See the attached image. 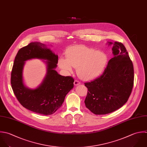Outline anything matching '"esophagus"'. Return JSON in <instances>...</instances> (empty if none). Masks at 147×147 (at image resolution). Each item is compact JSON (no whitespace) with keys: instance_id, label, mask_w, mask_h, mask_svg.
<instances>
[{"instance_id":"obj_1","label":"esophagus","mask_w":147,"mask_h":147,"mask_svg":"<svg viewBox=\"0 0 147 147\" xmlns=\"http://www.w3.org/2000/svg\"><path fill=\"white\" fill-rule=\"evenodd\" d=\"M80 82H79V81H77V80H75L74 81V86H77V85H80Z\"/></svg>"}]
</instances>
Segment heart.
I'll list each match as a JSON object with an SVG mask.
<instances>
[{
    "label": "heart",
    "instance_id": "1",
    "mask_svg": "<svg viewBox=\"0 0 147 147\" xmlns=\"http://www.w3.org/2000/svg\"><path fill=\"white\" fill-rule=\"evenodd\" d=\"M67 59H58L59 67L67 73L77 68V74L82 80L91 81L104 71L108 61L105 53L83 45L69 47L66 53Z\"/></svg>",
    "mask_w": 147,
    "mask_h": 147
}]
</instances>
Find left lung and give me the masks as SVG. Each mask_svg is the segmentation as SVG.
<instances>
[{
  "label": "left lung",
  "instance_id": "8db88e82",
  "mask_svg": "<svg viewBox=\"0 0 147 147\" xmlns=\"http://www.w3.org/2000/svg\"><path fill=\"white\" fill-rule=\"evenodd\" d=\"M108 44L113 45V57L101 76L85 84L88 89L85 106L95 115L110 113L122 107L134 86V66L126 48L117 42H108Z\"/></svg>",
  "mask_w": 147,
  "mask_h": 147
}]
</instances>
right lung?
<instances>
[{"label":"right lung","mask_w":147,"mask_h":147,"mask_svg":"<svg viewBox=\"0 0 147 147\" xmlns=\"http://www.w3.org/2000/svg\"><path fill=\"white\" fill-rule=\"evenodd\" d=\"M32 59H42L47 66L45 77L35 89L27 87L22 77L25 61ZM58 59V55L46 45L38 42H31L18 51L11 71V84L16 98L23 107L47 116L54 113L62 106L66 94L74 87V79L62 76L55 70Z\"/></svg>","instance_id":"right-lung-1"}]
</instances>
